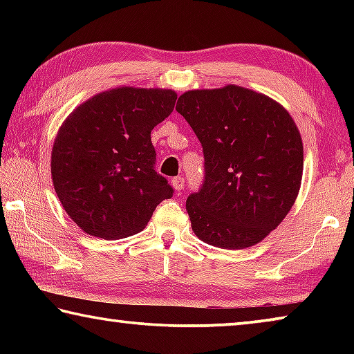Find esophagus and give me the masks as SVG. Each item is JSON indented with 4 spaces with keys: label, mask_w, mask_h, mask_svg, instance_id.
<instances>
[{
    "label": "esophagus",
    "mask_w": 354,
    "mask_h": 354,
    "mask_svg": "<svg viewBox=\"0 0 354 354\" xmlns=\"http://www.w3.org/2000/svg\"><path fill=\"white\" fill-rule=\"evenodd\" d=\"M171 185L175 190H183L184 189V178L183 176H176L171 179Z\"/></svg>",
    "instance_id": "1"
}]
</instances>
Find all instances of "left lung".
<instances>
[{"label":"left lung","mask_w":354,"mask_h":354,"mask_svg":"<svg viewBox=\"0 0 354 354\" xmlns=\"http://www.w3.org/2000/svg\"><path fill=\"white\" fill-rule=\"evenodd\" d=\"M176 111L205 153V183L185 201L192 231L225 250L259 243L289 214L301 185L303 142L290 113L234 84L185 92Z\"/></svg>","instance_id":"1"}]
</instances>
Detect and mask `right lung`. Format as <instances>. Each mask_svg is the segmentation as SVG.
Instances as JSON below:
<instances>
[{"label": "right lung", "instance_id": "obj_1", "mask_svg": "<svg viewBox=\"0 0 354 354\" xmlns=\"http://www.w3.org/2000/svg\"><path fill=\"white\" fill-rule=\"evenodd\" d=\"M170 88L117 87L65 118L51 151L55 190L68 217L106 241L140 232L173 189L154 170L151 131L170 115Z\"/></svg>", "mask_w": 354, "mask_h": 354}]
</instances>
